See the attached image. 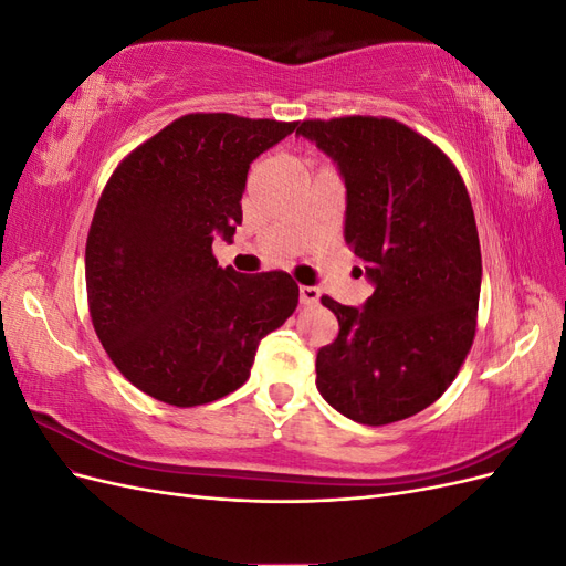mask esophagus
Segmentation results:
<instances>
[{"label":"esophagus","mask_w":566,"mask_h":566,"mask_svg":"<svg viewBox=\"0 0 566 566\" xmlns=\"http://www.w3.org/2000/svg\"><path fill=\"white\" fill-rule=\"evenodd\" d=\"M318 297H321L318 287H314V285H302V287H300V302H302L304 306L318 304Z\"/></svg>","instance_id":"obj_1"}]
</instances>
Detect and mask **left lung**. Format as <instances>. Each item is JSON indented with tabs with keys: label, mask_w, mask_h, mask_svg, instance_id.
<instances>
[{
	"label": "left lung",
	"mask_w": 566,
	"mask_h": 566,
	"mask_svg": "<svg viewBox=\"0 0 566 566\" xmlns=\"http://www.w3.org/2000/svg\"><path fill=\"white\" fill-rule=\"evenodd\" d=\"M297 134L337 165L345 241L373 285L364 306L321 297L339 333L316 354V387L354 422L416 416L447 391L474 339L482 252L468 188L397 119H304Z\"/></svg>",
	"instance_id": "1"
}]
</instances>
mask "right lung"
Listing matches in <instances>:
<instances>
[{
    "instance_id": "1",
    "label": "right lung",
    "mask_w": 566,
    "mask_h": 566,
    "mask_svg": "<svg viewBox=\"0 0 566 566\" xmlns=\"http://www.w3.org/2000/svg\"><path fill=\"white\" fill-rule=\"evenodd\" d=\"M295 129L184 115L108 179L84 252L90 314L111 361L148 397L179 408L227 397L293 316L300 287L285 271L221 269L212 241H233L250 163Z\"/></svg>"
}]
</instances>
